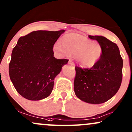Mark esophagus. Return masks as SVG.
<instances>
[{
	"mask_svg": "<svg viewBox=\"0 0 132 132\" xmlns=\"http://www.w3.org/2000/svg\"><path fill=\"white\" fill-rule=\"evenodd\" d=\"M68 64H70V65H72V66H74V62H72V60H69V62H68Z\"/></svg>",
	"mask_w": 132,
	"mask_h": 132,
	"instance_id": "34e87169",
	"label": "esophagus"
}]
</instances>
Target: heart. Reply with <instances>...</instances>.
Segmentation results:
<instances>
[{
  "label": "heart",
  "mask_w": 132,
  "mask_h": 132,
  "mask_svg": "<svg viewBox=\"0 0 132 132\" xmlns=\"http://www.w3.org/2000/svg\"><path fill=\"white\" fill-rule=\"evenodd\" d=\"M54 50L63 56L74 54L77 61L83 67H92L101 57L102 48L97 41H92L77 33H69L56 42Z\"/></svg>",
  "instance_id": "1"
}]
</instances>
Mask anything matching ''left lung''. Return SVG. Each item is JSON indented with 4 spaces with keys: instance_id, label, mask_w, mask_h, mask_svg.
I'll use <instances>...</instances> for the list:
<instances>
[{
    "instance_id": "1",
    "label": "left lung",
    "mask_w": 132,
    "mask_h": 132,
    "mask_svg": "<svg viewBox=\"0 0 132 132\" xmlns=\"http://www.w3.org/2000/svg\"><path fill=\"white\" fill-rule=\"evenodd\" d=\"M88 36L101 45L102 54L92 68L76 66L74 92L81 101L99 104L110 99L119 90L122 78L123 60L117 44L102 36Z\"/></svg>"
}]
</instances>
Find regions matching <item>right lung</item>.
Listing matches in <instances>:
<instances>
[{"instance_id":"add662e5","label":"right lung","mask_w":132,"mask_h":132,"mask_svg":"<svg viewBox=\"0 0 132 132\" xmlns=\"http://www.w3.org/2000/svg\"><path fill=\"white\" fill-rule=\"evenodd\" d=\"M64 31H34L18 39L11 54L9 75L23 97L39 101L51 94L54 78L69 61L54 56V45Z\"/></svg>"}]
</instances>
